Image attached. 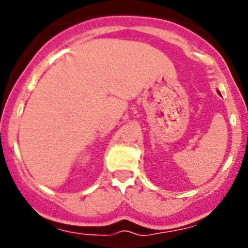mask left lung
<instances>
[{
    "instance_id": "1",
    "label": "left lung",
    "mask_w": 248,
    "mask_h": 248,
    "mask_svg": "<svg viewBox=\"0 0 248 248\" xmlns=\"http://www.w3.org/2000/svg\"><path fill=\"white\" fill-rule=\"evenodd\" d=\"M218 93H219V94H220V92H219V91H218Z\"/></svg>"
}]
</instances>
